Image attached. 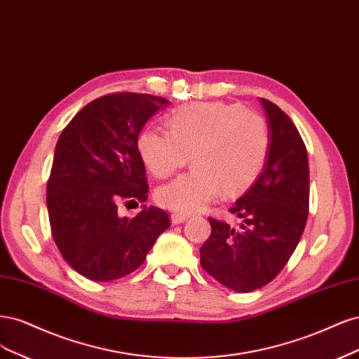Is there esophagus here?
Returning <instances> with one entry per match:
<instances>
[{"label":"esophagus","instance_id":"esophagus-1","mask_svg":"<svg viewBox=\"0 0 359 359\" xmlns=\"http://www.w3.org/2000/svg\"><path fill=\"white\" fill-rule=\"evenodd\" d=\"M184 221H188V216L187 215H182V213H172L171 215V224L172 225L183 224Z\"/></svg>","mask_w":359,"mask_h":359}]
</instances>
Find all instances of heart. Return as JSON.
Segmentation results:
<instances>
[{
	"label": "heart",
	"instance_id": "1",
	"mask_svg": "<svg viewBox=\"0 0 359 359\" xmlns=\"http://www.w3.org/2000/svg\"><path fill=\"white\" fill-rule=\"evenodd\" d=\"M170 133L146 128L138 137L144 165L165 179L187 164L194 168L156 192L168 210L191 215L225 195L245 192L267 161L270 133L255 111L224 102H194L177 109L168 119Z\"/></svg>",
	"mask_w": 359,
	"mask_h": 359
}]
</instances>
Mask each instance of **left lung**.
<instances>
[{
    "instance_id": "1",
    "label": "left lung",
    "mask_w": 359,
    "mask_h": 359,
    "mask_svg": "<svg viewBox=\"0 0 359 359\" xmlns=\"http://www.w3.org/2000/svg\"><path fill=\"white\" fill-rule=\"evenodd\" d=\"M270 147L257 180L229 212L240 228L209 217L210 237L200 249L201 267L224 286L250 292L282 271L303 236L309 215V159L297 126L269 100Z\"/></svg>"
}]
</instances>
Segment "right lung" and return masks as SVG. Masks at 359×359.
I'll return each mask as SVG.
<instances>
[{
  "label": "right lung",
  "instance_id": "1",
  "mask_svg": "<svg viewBox=\"0 0 359 359\" xmlns=\"http://www.w3.org/2000/svg\"><path fill=\"white\" fill-rule=\"evenodd\" d=\"M168 104L134 92L100 97L56 143L46 198L52 237L65 262L90 280H116L137 270L170 226L168 215L154 205L134 217L118 213L121 201L147 200L138 135Z\"/></svg>",
  "mask_w": 359,
  "mask_h": 359
}]
</instances>
